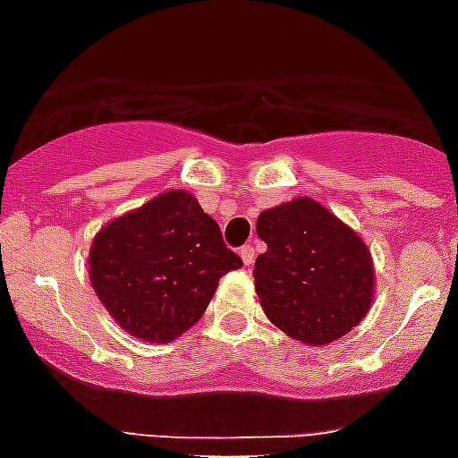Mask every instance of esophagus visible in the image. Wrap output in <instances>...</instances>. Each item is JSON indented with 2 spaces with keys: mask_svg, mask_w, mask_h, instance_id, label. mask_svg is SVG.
<instances>
[{
  "mask_svg": "<svg viewBox=\"0 0 458 458\" xmlns=\"http://www.w3.org/2000/svg\"><path fill=\"white\" fill-rule=\"evenodd\" d=\"M240 256H242V263L244 265H253V259H256V251H253L251 244H244L240 249Z\"/></svg>",
  "mask_w": 458,
  "mask_h": 458,
  "instance_id": "34e87169",
  "label": "esophagus"
}]
</instances>
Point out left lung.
Segmentation results:
<instances>
[{"label": "left lung", "mask_w": 458, "mask_h": 458, "mask_svg": "<svg viewBox=\"0 0 458 458\" xmlns=\"http://www.w3.org/2000/svg\"><path fill=\"white\" fill-rule=\"evenodd\" d=\"M267 244L253 267L265 317L288 337L321 347L347 335L372 305L375 265L366 242L312 198L265 209Z\"/></svg>", "instance_id": "left-lung-1"}]
</instances>
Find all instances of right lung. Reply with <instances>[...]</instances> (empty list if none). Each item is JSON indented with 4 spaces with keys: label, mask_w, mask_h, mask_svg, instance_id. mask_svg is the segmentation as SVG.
Here are the masks:
<instances>
[{
    "label": "right lung",
    "mask_w": 458,
    "mask_h": 458,
    "mask_svg": "<svg viewBox=\"0 0 458 458\" xmlns=\"http://www.w3.org/2000/svg\"><path fill=\"white\" fill-rule=\"evenodd\" d=\"M90 284L111 318L144 342H172L205 314L218 279L242 267L188 191H167L92 240Z\"/></svg>",
    "instance_id": "right-lung-1"
}]
</instances>
